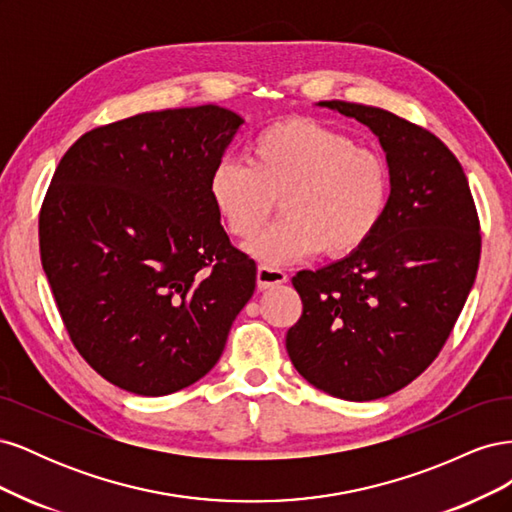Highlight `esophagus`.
<instances>
[{
    "label": "esophagus",
    "mask_w": 512,
    "mask_h": 512,
    "mask_svg": "<svg viewBox=\"0 0 512 512\" xmlns=\"http://www.w3.org/2000/svg\"><path fill=\"white\" fill-rule=\"evenodd\" d=\"M288 280V275L282 271V269H275L271 265H258V271H256V284L260 290H269V288H275L280 286Z\"/></svg>",
    "instance_id": "34e87169"
}]
</instances>
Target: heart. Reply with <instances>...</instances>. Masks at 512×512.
Wrapping results in <instances>:
<instances>
[{
	"mask_svg": "<svg viewBox=\"0 0 512 512\" xmlns=\"http://www.w3.org/2000/svg\"><path fill=\"white\" fill-rule=\"evenodd\" d=\"M245 162L222 158L209 173L215 213L239 239L254 237L282 196L284 218L247 252L271 267L320 254L346 256L382 224L391 200L389 166L378 151L318 121L292 117L262 128Z\"/></svg>",
	"mask_w": 512,
	"mask_h": 512,
	"instance_id": "obj_1",
	"label": "heart"
}]
</instances>
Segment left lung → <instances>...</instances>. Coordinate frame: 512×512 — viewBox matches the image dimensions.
Listing matches in <instances>:
<instances>
[{"instance_id": "obj_1", "label": "left lung", "mask_w": 512, "mask_h": 512, "mask_svg": "<svg viewBox=\"0 0 512 512\" xmlns=\"http://www.w3.org/2000/svg\"><path fill=\"white\" fill-rule=\"evenodd\" d=\"M318 106L378 136L391 200L359 250L292 277L303 314L286 350L316 389L371 401L404 389L442 350L476 280L480 224L466 173L438 136L384 108Z\"/></svg>"}]
</instances>
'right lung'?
<instances>
[{"label":"right lung","mask_w":512,"mask_h":512,"mask_svg":"<svg viewBox=\"0 0 512 512\" xmlns=\"http://www.w3.org/2000/svg\"><path fill=\"white\" fill-rule=\"evenodd\" d=\"M243 119L205 104L83 134L40 211V256L74 348L123 391L162 397L224 352L256 262L230 245L209 173Z\"/></svg>","instance_id":"obj_1"}]
</instances>
